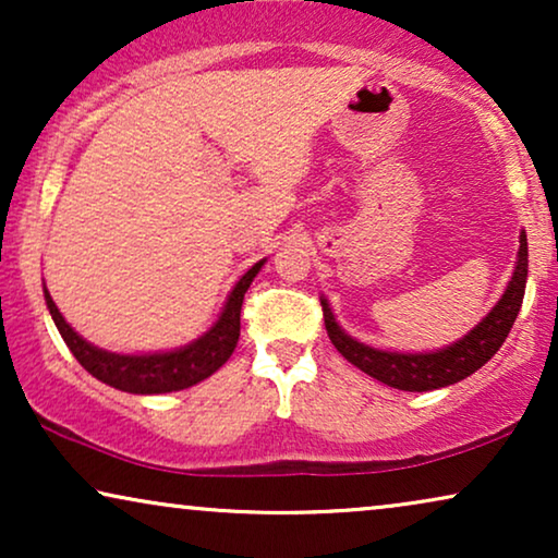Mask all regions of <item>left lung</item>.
I'll return each instance as SVG.
<instances>
[{"mask_svg": "<svg viewBox=\"0 0 558 558\" xmlns=\"http://www.w3.org/2000/svg\"><path fill=\"white\" fill-rule=\"evenodd\" d=\"M525 279H529V241H525V233H521L515 271L510 277L502 300L495 304L490 315L475 330L457 340L454 345L437 350V353H388V350L363 345V342L353 340L340 330L330 307L323 300L325 327L338 353L353 363L355 368L380 380V384L399 388V391H434V388L452 386L457 380L472 376L498 353L515 323L518 312H521Z\"/></svg>", "mask_w": 558, "mask_h": 558, "instance_id": "1", "label": "left lung"}]
</instances>
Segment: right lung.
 <instances>
[{
  "instance_id": "obj_1",
  "label": "right lung",
  "mask_w": 558,
  "mask_h": 558,
  "mask_svg": "<svg viewBox=\"0 0 558 558\" xmlns=\"http://www.w3.org/2000/svg\"><path fill=\"white\" fill-rule=\"evenodd\" d=\"M262 266L264 262H258L243 274L239 284L233 287L231 296H228L223 315H220L218 323L201 340H195L193 345L174 350V353L117 355L109 353V350H98L65 323L48 289H45V302H48L52 323H56L60 335H63L65 345L71 348L75 361L90 376L129 393H170L201 384L203 378L213 376L231 357L241 335L243 294H246V289L251 287V281H254Z\"/></svg>"
}]
</instances>
